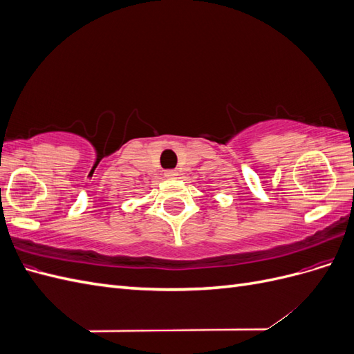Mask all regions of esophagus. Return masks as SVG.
Here are the masks:
<instances>
[{
  "mask_svg": "<svg viewBox=\"0 0 354 354\" xmlns=\"http://www.w3.org/2000/svg\"><path fill=\"white\" fill-rule=\"evenodd\" d=\"M164 174H165L167 178H177V176H178V173H177L176 169H167Z\"/></svg>",
  "mask_w": 354,
  "mask_h": 354,
  "instance_id": "esophagus-1",
  "label": "esophagus"
}]
</instances>
